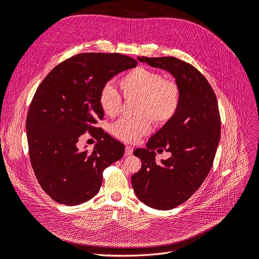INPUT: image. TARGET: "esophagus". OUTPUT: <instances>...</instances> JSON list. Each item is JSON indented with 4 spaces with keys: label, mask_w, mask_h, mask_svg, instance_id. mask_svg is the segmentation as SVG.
Listing matches in <instances>:
<instances>
[{
    "label": "esophagus",
    "mask_w": 259,
    "mask_h": 259,
    "mask_svg": "<svg viewBox=\"0 0 259 259\" xmlns=\"http://www.w3.org/2000/svg\"><path fill=\"white\" fill-rule=\"evenodd\" d=\"M133 153V148L130 147V146H126V150H125V156H129L132 155Z\"/></svg>",
    "instance_id": "34e87169"
}]
</instances>
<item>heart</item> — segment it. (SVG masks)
I'll return each mask as SVG.
<instances>
[{
  "instance_id": "heart-1",
  "label": "heart",
  "mask_w": 259,
  "mask_h": 259,
  "mask_svg": "<svg viewBox=\"0 0 259 259\" xmlns=\"http://www.w3.org/2000/svg\"><path fill=\"white\" fill-rule=\"evenodd\" d=\"M118 85L123 98L137 100L134 118H122L112 126V133L126 143H137L151 130V123L165 125L174 119L180 107V88L172 79L154 70L139 66L123 75ZM100 109L108 116L119 113L122 99L116 89L106 84L98 95Z\"/></svg>"
}]
</instances>
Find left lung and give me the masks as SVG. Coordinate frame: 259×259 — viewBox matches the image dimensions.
<instances>
[{
  "label": "left lung",
  "mask_w": 259,
  "mask_h": 259,
  "mask_svg": "<svg viewBox=\"0 0 259 259\" xmlns=\"http://www.w3.org/2000/svg\"><path fill=\"white\" fill-rule=\"evenodd\" d=\"M139 61L169 72L180 88V107L172 120L152 136L134 155L141 170L131 177L137 197L155 209H171L188 200L203 183L220 141V114L213 90L196 67L176 57H138ZM155 149L172 153L161 164Z\"/></svg>",
  "instance_id": "8db88e82"
}]
</instances>
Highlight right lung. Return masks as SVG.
Segmentation results:
<instances>
[{"mask_svg": "<svg viewBox=\"0 0 259 259\" xmlns=\"http://www.w3.org/2000/svg\"><path fill=\"white\" fill-rule=\"evenodd\" d=\"M137 64L120 54H78L55 66L38 87L26 118L29 159L54 201L73 206L93 198L104 170L121 159L125 146L94 126L104 117L98 95L111 78ZM85 132L98 140L91 153L76 147Z\"/></svg>", "mask_w": 259, "mask_h": 259, "instance_id": "add662e5", "label": "right lung"}]
</instances>
